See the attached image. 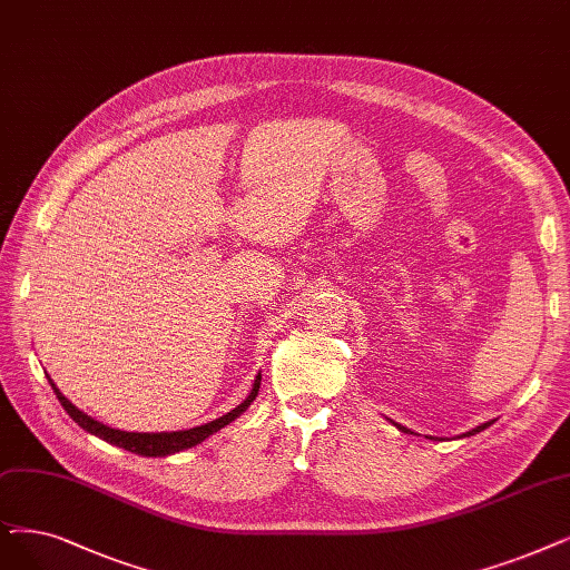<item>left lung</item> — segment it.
I'll return each mask as SVG.
<instances>
[{
    "mask_svg": "<svg viewBox=\"0 0 570 570\" xmlns=\"http://www.w3.org/2000/svg\"><path fill=\"white\" fill-rule=\"evenodd\" d=\"M397 430H402V432H406V435H412V430H409V428H404V425H400V423H395V421H391ZM493 421H487V423H482V425H476V428H472L470 432H465V435H461V438H470V435H476V432H482L484 428H489Z\"/></svg>",
    "mask_w": 570,
    "mask_h": 570,
    "instance_id": "1",
    "label": "left lung"
}]
</instances>
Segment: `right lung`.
Wrapping results in <instances>:
<instances>
[{
    "mask_svg": "<svg viewBox=\"0 0 570 570\" xmlns=\"http://www.w3.org/2000/svg\"><path fill=\"white\" fill-rule=\"evenodd\" d=\"M49 383L53 393L58 395L60 404L65 406V412L72 416L75 423H79L86 432H90V435H96L114 446H121L126 451H132L138 453V456H170V453H177V451H185V449H191L196 444H200L203 440H208L210 435H215V432H219L222 428L229 425L232 421H236L245 409L255 402L257 393H259V383H262V374L255 376V383H253V391L247 393V397L236 406L232 409L229 414H224L210 423H203V425H196V428H189V430H175V432H126V430H117V428H109L100 421H96L94 416L83 414L81 409H77L70 400H67L58 385L53 383V379L47 374Z\"/></svg>",
    "mask_w": 570,
    "mask_h": 570,
    "instance_id": "right-lung-1",
    "label": "right lung"
}]
</instances>
